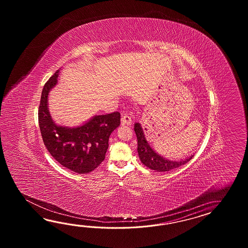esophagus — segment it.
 <instances>
[{
  "instance_id": "esophagus-1",
  "label": "esophagus",
  "mask_w": 248,
  "mask_h": 248,
  "mask_svg": "<svg viewBox=\"0 0 248 248\" xmlns=\"http://www.w3.org/2000/svg\"><path fill=\"white\" fill-rule=\"evenodd\" d=\"M122 122L123 124H126V125H131L132 124V118L129 114L127 113H124L122 118Z\"/></svg>"
}]
</instances>
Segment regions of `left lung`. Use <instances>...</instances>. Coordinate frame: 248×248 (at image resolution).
Returning a JSON list of instances; mask_svg holds the SVG:
<instances>
[{
  "mask_svg": "<svg viewBox=\"0 0 248 248\" xmlns=\"http://www.w3.org/2000/svg\"><path fill=\"white\" fill-rule=\"evenodd\" d=\"M134 129L137 137V152L139 158L141 159L142 163L149 169L156 170L158 172L169 171L179 168L182 165H185L193 157L191 156L190 158H186L182 161H171L169 159H166L163 157L159 156L158 153H155L153 149L150 147L143 135L142 126L139 123L135 124Z\"/></svg>",
  "mask_w": 248,
  "mask_h": 248,
  "instance_id": "1",
  "label": "left lung"
}]
</instances>
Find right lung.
I'll return each instance as SVG.
<instances>
[{
    "mask_svg": "<svg viewBox=\"0 0 248 248\" xmlns=\"http://www.w3.org/2000/svg\"><path fill=\"white\" fill-rule=\"evenodd\" d=\"M58 71L44 85L38 110L42 140L58 163L78 174L93 171L106 158L109 137L121 123V113L97 115L74 128L55 124L47 111V95L58 82Z\"/></svg>",
    "mask_w": 248,
    "mask_h": 248,
    "instance_id": "1",
    "label": "right lung"
}]
</instances>
